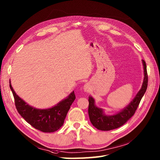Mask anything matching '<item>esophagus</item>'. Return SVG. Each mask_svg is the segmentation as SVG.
Wrapping results in <instances>:
<instances>
[{"mask_svg":"<svg viewBox=\"0 0 160 160\" xmlns=\"http://www.w3.org/2000/svg\"><path fill=\"white\" fill-rule=\"evenodd\" d=\"M90 89V85L88 84H86L84 86V90L85 92H89Z\"/></svg>","mask_w":160,"mask_h":160,"instance_id":"34e87169","label":"esophagus"}]
</instances>
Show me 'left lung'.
<instances>
[{"instance_id": "obj_1", "label": "left lung", "mask_w": 160, "mask_h": 160, "mask_svg": "<svg viewBox=\"0 0 160 160\" xmlns=\"http://www.w3.org/2000/svg\"><path fill=\"white\" fill-rule=\"evenodd\" d=\"M143 66L144 78L140 90L138 92L133 100L121 112L116 114L107 116L104 114L102 108H98L95 105V101L92 96L88 97V115L90 120L96 128L102 131H109L120 128L129 119L135 114L140 102L143 96L148 88V77L147 73L146 62L142 60Z\"/></svg>"}]
</instances>
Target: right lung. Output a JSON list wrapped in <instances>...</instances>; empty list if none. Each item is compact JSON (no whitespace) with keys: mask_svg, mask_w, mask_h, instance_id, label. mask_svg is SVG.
<instances>
[{"mask_svg":"<svg viewBox=\"0 0 160 160\" xmlns=\"http://www.w3.org/2000/svg\"><path fill=\"white\" fill-rule=\"evenodd\" d=\"M11 88L14 98V103L19 114L32 127L43 132H54L63 126L64 120L70 106L76 96L73 91L70 94L60 102L57 105L48 109H37L29 106L16 94L10 82Z\"/></svg>","mask_w":160,"mask_h":160,"instance_id":"add662e5","label":"right lung"}]
</instances>
